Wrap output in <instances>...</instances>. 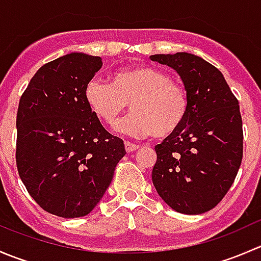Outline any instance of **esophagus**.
<instances>
[{"label":"esophagus","mask_w":261,"mask_h":261,"mask_svg":"<svg viewBox=\"0 0 261 261\" xmlns=\"http://www.w3.org/2000/svg\"><path fill=\"white\" fill-rule=\"evenodd\" d=\"M125 149H126V151H127V152H133V151H135V150H138L139 146L136 145V144L130 143V141H126Z\"/></svg>","instance_id":"esophagus-1"}]
</instances>
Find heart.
I'll list each match as a JSON object with an SVG mask.
<instances>
[{
    "label": "heart",
    "mask_w": 261,
    "mask_h": 261,
    "mask_svg": "<svg viewBox=\"0 0 261 261\" xmlns=\"http://www.w3.org/2000/svg\"><path fill=\"white\" fill-rule=\"evenodd\" d=\"M84 99L92 112L106 125H114L128 106L133 111L116 130L164 140L174 135L186 121L189 109L187 89L160 68L149 65L121 68L111 83L92 78L84 87Z\"/></svg>",
    "instance_id": "1"
}]
</instances>
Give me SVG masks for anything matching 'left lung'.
Returning <instances> with one entry per match:
<instances>
[{
    "label": "left lung",
    "instance_id": "1",
    "mask_svg": "<svg viewBox=\"0 0 261 261\" xmlns=\"http://www.w3.org/2000/svg\"><path fill=\"white\" fill-rule=\"evenodd\" d=\"M183 81L188 115L179 130L155 146L151 179L174 211L199 215L215 208L232 186L243 160V120L239 101L222 73L188 53L155 54Z\"/></svg>",
    "mask_w": 261,
    "mask_h": 261
}]
</instances>
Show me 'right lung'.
Returning <instances> with one entry per match:
<instances>
[{"instance_id":"1","label":"right lung","mask_w":261,"mask_h":261,"mask_svg":"<svg viewBox=\"0 0 261 261\" xmlns=\"http://www.w3.org/2000/svg\"><path fill=\"white\" fill-rule=\"evenodd\" d=\"M99 57L70 53L44 64L20 98L16 165L34 201L51 215L83 217L97 206L126 154L84 99Z\"/></svg>"}]
</instances>
